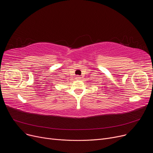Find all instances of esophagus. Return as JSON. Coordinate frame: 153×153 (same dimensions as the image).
I'll return each mask as SVG.
<instances>
[{
  "mask_svg": "<svg viewBox=\"0 0 153 153\" xmlns=\"http://www.w3.org/2000/svg\"><path fill=\"white\" fill-rule=\"evenodd\" d=\"M76 77V79H80V78H81V77H79V76H77Z\"/></svg>",
  "mask_w": 153,
  "mask_h": 153,
  "instance_id": "esophagus-1",
  "label": "esophagus"
}]
</instances>
